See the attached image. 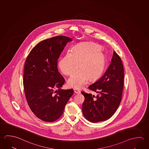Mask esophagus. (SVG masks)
I'll list each match as a JSON object with an SVG mask.
<instances>
[{
  "label": "esophagus",
  "mask_w": 149,
  "mask_h": 149,
  "mask_svg": "<svg viewBox=\"0 0 149 149\" xmlns=\"http://www.w3.org/2000/svg\"><path fill=\"white\" fill-rule=\"evenodd\" d=\"M74 93L76 94H79L81 93V91H78L77 89H74Z\"/></svg>",
  "instance_id": "obj_1"
}]
</instances>
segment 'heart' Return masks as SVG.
<instances>
[{
  "mask_svg": "<svg viewBox=\"0 0 149 149\" xmlns=\"http://www.w3.org/2000/svg\"><path fill=\"white\" fill-rule=\"evenodd\" d=\"M101 47L95 44H86L74 47L58 62L62 73L71 76L78 68L80 69L68 79V86L74 88L83 87L88 80L93 81L100 77L105 66V56ZM79 64L78 65V64Z\"/></svg>",
  "mask_w": 149,
  "mask_h": 149,
  "instance_id": "1",
  "label": "heart"
}]
</instances>
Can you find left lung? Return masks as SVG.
<instances>
[{"mask_svg":"<svg viewBox=\"0 0 149 149\" xmlns=\"http://www.w3.org/2000/svg\"><path fill=\"white\" fill-rule=\"evenodd\" d=\"M124 70L121 58L115 51L111 63L98 81L89 86L96 96L82 91L85 97L82 111L84 117L91 123L109 119L115 113L123 96Z\"/></svg>","mask_w":149,"mask_h":149,"instance_id":"8db88e82","label":"left lung"}]
</instances>
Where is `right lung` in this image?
Listing matches in <instances>:
<instances>
[{
	"instance_id": "1",
	"label": "right lung",
	"mask_w": 149,
	"mask_h": 149,
	"mask_svg": "<svg viewBox=\"0 0 149 149\" xmlns=\"http://www.w3.org/2000/svg\"><path fill=\"white\" fill-rule=\"evenodd\" d=\"M72 41L63 36L43 40L32 49L25 62L23 84L26 101L34 115L44 121L53 122L61 117L73 94L72 89H61L65 79L57 65L66 45Z\"/></svg>"
}]
</instances>
